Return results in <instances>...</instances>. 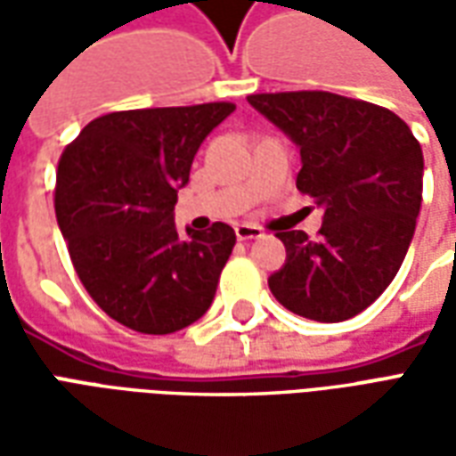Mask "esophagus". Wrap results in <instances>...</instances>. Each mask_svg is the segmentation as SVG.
Returning a JSON list of instances; mask_svg holds the SVG:
<instances>
[{
    "mask_svg": "<svg viewBox=\"0 0 456 456\" xmlns=\"http://www.w3.org/2000/svg\"><path fill=\"white\" fill-rule=\"evenodd\" d=\"M237 239L239 241H248V239H261L264 237V229L256 224H237Z\"/></svg>",
    "mask_w": 456,
    "mask_h": 456,
    "instance_id": "obj_1",
    "label": "esophagus"
}]
</instances>
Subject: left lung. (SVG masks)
<instances>
[{"mask_svg":"<svg viewBox=\"0 0 456 456\" xmlns=\"http://www.w3.org/2000/svg\"><path fill=\"white\" fill-rule=\"evenodd\" d=\"M296 141V185L325 209L320 237L278 229L286 264L268 288L317 322L359 315L388 288L411 247L422 202V149L386 107L322 90L248 94Z\"/></svg>","mask_w":456,"mask_h":456,"instance_id":"obj_1","label":"left lung"}]
</instances>
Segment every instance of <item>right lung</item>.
<instances>
[{"instance_id": "1", "label": "right lung", "mask_w": 456, "mask_h": 456, "mask_svg": "<svg viewBox=\"0 0 456 456\" xmlns=\"http://www.w3.org/2000/svg\"><path fill=\"white\" fill-rule=\"evenodd\" d=\"M234 110L208 102L104 114L58 160L55 217L75 273L134 332H178L212 305L237 234L215 222L180 239L173 209L200 143Z\"/></svg>"}]
</instances>
